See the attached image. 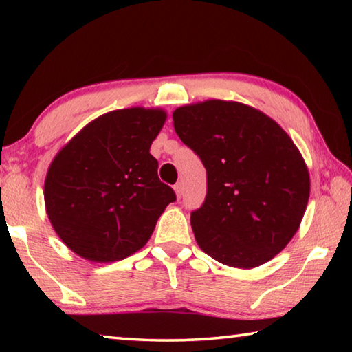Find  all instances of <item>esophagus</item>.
Returning a JSON list of instances; mask_svg holds the SVG:
<instances>
[{
    "label": "esophagus",
    "instance_id": "obj_1",
    "mask_svg": "<svg viewBox=\"0 0 352 352\" xmlns=\"http://www.w3.org/2000/svg\"><path fill=\"white\" fill-rule=\"evenodd\" d=\"M174 189H175V194H177V197H178V199H182V195H183V190H184V188H183V183H177L175 186H174Z\"/></svg>",
    "mask_w": 352,
    "mask_h": 352
}]
</instances>
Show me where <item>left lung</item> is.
Instances as JSON below:
<instances>
[{
    "label": "left lung",
    "instance_id": "1",
    "mask_svg": "<svg viewBox=\"0 0 352 352\" xmlns=\"http://www.w3.org/2000/svg\"><path fill=\"white\" fill-rule=\"evenodd\" d=\"M172 118L206 169V199L190 214L199 247L236 269L275 258L300 228L311 194L290 136L265 113L233 100L183 105Z\"/></svg>",
    "mask_w": 352,
    "mask_h": 352
}]
</instances>
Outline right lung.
<instances>
[{
	"label": "right lung",
	"instance_id": "right-lung-1",
	"mask_svg": "<svg viewBox=\"0 0 352 352\" xmlns=\"http://www.w3.org/2000/svg\"><path fill=\"white\" fill-rule=\"evenodd\" d=\"M162 109L115 110L87 124L52 160L45 206L71 252L91 262L126 259L146 245L174 189L160 182L152 141Z\"/></svg>",
	"mask_w": 352,
	"mask_h": 352
}]
</instances>
